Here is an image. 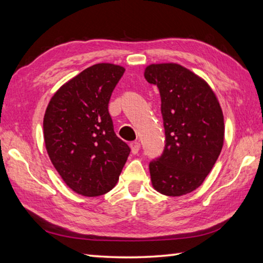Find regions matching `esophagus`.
Here are the masks:
<instances>
[{"mask_svg": "<svg viewBox=\"0 0 263 263\" xmlns=\"http://www.w3.org/2000/svg\"><path fill=\"white\" fill-rule=\"evenodd\" d=\"M130 147H131V151L133 154H137L138 152H139L140 149V142L139 141H133L130 144Z\"/></svg>", "mask_w": 263, "mask_h": 263, "instance_id": "esophagus-1", "label": "esophagus"}]
</instances>
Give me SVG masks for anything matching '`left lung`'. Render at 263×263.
<instances>
[{
    "label": "left lung",
    "instance_id": "left-lung-1",
    "mask_svg": "<svg viewBox=\"0 0 263 263\" xmlns=\"http://www.w3.org/2000/svg\"><path fill=\"white\" fill-rule=\"evenodd\" d=\"M145 79L159 88L166 146L149 163L153 188L180 197L201 185L224 145V116L205 80L174 62L152 64Z\"/></svg>",
    "mask_w": 263,
    "mask_h": 263
}]
</instances>
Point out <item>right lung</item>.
I'll return each instance as SVG.
<instances>
[{
    "mask_svg": "<svg viewBox=\"0 0 263 263\" xmlns=\"http://www.w3.org/2000/svg\"><path fill=\"white\" fill-rule=\"evenodd\" d=\"M125 68L92 65L58 89L44 116L51 162L74 193L96 197L117 184L130 147L116 136L109 101Z\"/></svg>",
    "mask_w": 263,
    "mask_h": 263,
    "instance_id": "right-lung-1",
    "label": "right lung"
}]
</instances>
